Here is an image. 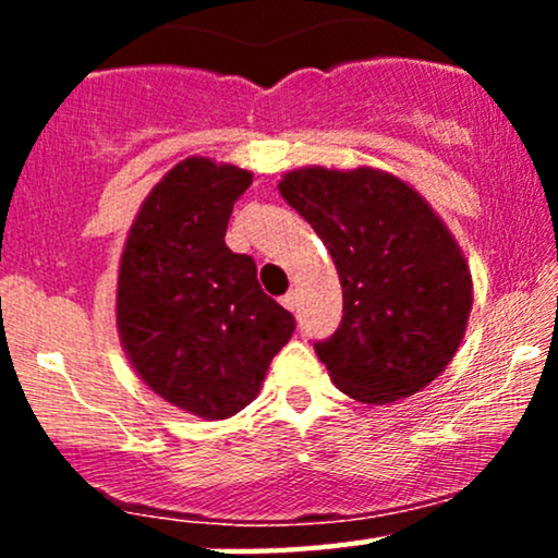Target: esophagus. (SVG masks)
I'll return each instance as SVG.
<instances>
[{
  "label": "esophagus",
  "instance_id": "1",
  "mask_svg": "<svg viewBox=\"0 0 558 558\" xmlns=\"http://www.w3.org/2000/svg\"><path fill=\"white\" fill-rule=\"evenodd\" d=\"M283 306H286V310H299V293L296 291H291V293H286V296H283Z\"/></svg>",
  "mask_w": 558,
  "mask_h": 558
}]
</instances>
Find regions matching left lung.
I'll list each match as a JSON object with an SVG mask.
<instances>
[{
	"mask_svg": "<svg viewBox=\"0 0 558 558\" xmlns=\"http://www.w3.org/2000/svg\"><path fill=\"white\" fill-rule=\"evenodd\" d=\"M280 196L336 262L343 319L315 343L338 390L362 403L414 396L457 354L472 310V275L446 222L386 170L286 172Z\"/></svg>",
	"mask_w": 558,
	"mask_h": 558,
	"instance_id": "obj_1",
	"label": "left lung"
}]
</instances>
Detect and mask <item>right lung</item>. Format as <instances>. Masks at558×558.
I'll return each mask as SVG.
<instances>
[{
	"mask_svg": "<svg viewBox=\"0 0 558 558\" xmlns=\"http://www.w3.org/2000/svg\"><path fill=\"white\" fill-rule=\"evenodd\" d=\"M252 172L209 157L178 162L141 204L118 270V332L157 396L202 420L257 399L296 319L262 291L248 254L226 246Z\"/></svg>",
	"mask_w": 558,
	"mask_h": 558,
	"instance_id": "obj_1",
	"label": "right lung"
}]
</instances>
